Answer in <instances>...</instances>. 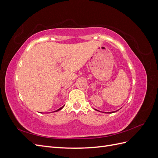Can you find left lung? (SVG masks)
<instances>
[{
  "label": "left lung",
  "instance_id": "1",
  "mask_svg": "<svg viewBox=\"0 0 158 158\" xmlns=\"http://www.w3.org/2000/svg\"><path fill=\"white\" fill-rule=\"evenodd\" d=\"M95 110H96V111H98V110H97V109H94ZM119 109H118L117 111H118ZM112 111V112H107V113H114V112H116V111ZM103 113H104V112H103Z\"/></svg>",
  "mask_w": 158,
  "mask_h": 158
}]
</instances>
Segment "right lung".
Here are the masks:
<instances>
[{"instance_id": "1", "label": "right lung", "mask_w": 158, "mask_h": 158, "mask_svg": "<svg viewBox=\"0 0 158 158\" xmlns=\"http://www.w3.org/2000/svg\"><path fill=\"white\" fill-rule=\"evenodd\" d=\"M64 106H63V107H61L60 108H59V109H57V110H56V111H53V112H56V111H59V110H60V109H63V107H64Z\"/></svg>"}]
</instances>
